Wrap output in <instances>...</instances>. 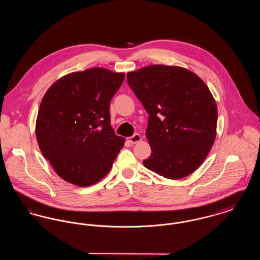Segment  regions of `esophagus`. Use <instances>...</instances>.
I'll use <instances>...</instances> for the list:
<instances>
[{
  "instance_id": "obj_1",
  "label": "esophagus",
  "mask_w": 260,
  "mask_h": 260,
  "mask_svg": "<svg viewBox=\"0 0 260 260\" xmlns=\"http://www.w3.org/2000/svg\"><path fill=\"white\" fill-rule=\"evenodd\" d=\"M141 139H142L141 136H139L138 134H136V135L128 137V138H127V141H128L129 143H132V144H136V142H139Z\"/></svg>"
}]
</instances>
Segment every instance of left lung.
<instances>
[{
	"label": "left lung",
	"mask_w": 260,
	"mask_h": 260,
	"mask_svg": "<svg viewBox=\"0 0 260 260\" xmlns=\"http://www.w3.org/2000/svg\"><path fill=\"white\" fill-rule=\"evenodd\" d=\"M149 114L151 156L143 165L169 179L195 172L214 142L217 108L198 76L178 66L151 65L126 74Z\"/></svg>",
	"instance_id": "1"
}]
</instances>
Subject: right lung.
I'll use <instances>...</instances> for the list:
<instances>
[{
	"instance_id": "add662e5",
	"label": "right lung",
	"mask_w": 260,
	"mask_h": 260,
	"mask_svg": "<svg viewBox=\"0 0 260 260\" xmlns=\"http://www.w3.org/2000/svg\"><path fill=\"white\" fill-rule=\"evenodd\" d=\"M124 73L91 68L56 81L41 102L38 144L64 180L92 185L103 178L124 146L110 124V101Z\"/></svg>"
}]
</instances>
